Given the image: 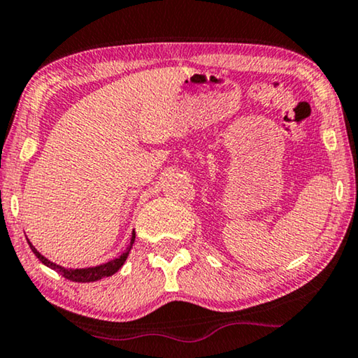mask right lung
<instances>
[{
    "label": "right lung",
    "instance_id": "obj_1",
    "mask_svg": "<svg viewBox=\"0 0 358 358\" xmlns=\"http://www.w3.org/2000/svg\"><path fill=\"white\" fill-rule=\"evenodd\" d=\"M134 238H136V234L133 231L128 250L124 251L122 256H118V258L108 261V263H105V264H99V266H94V268H84V269H68V268H63V266H59V264H55V263H52V261H48L47 258H45V256L40 255L38 251L35 250V246L30 243V241H29V246H30V250L34 251V255L37 256V258L42 261L45 266H48V268L57 271V273L62 274L63 278H66L73 282H95L99 279L108 278V275H113L120 268H122V266L124 264V261H127V258H128L131 246H133V243H134Z\"/></svg>",
    "mask_w": 358,
    "mask_h": 358
}]
</instances>
